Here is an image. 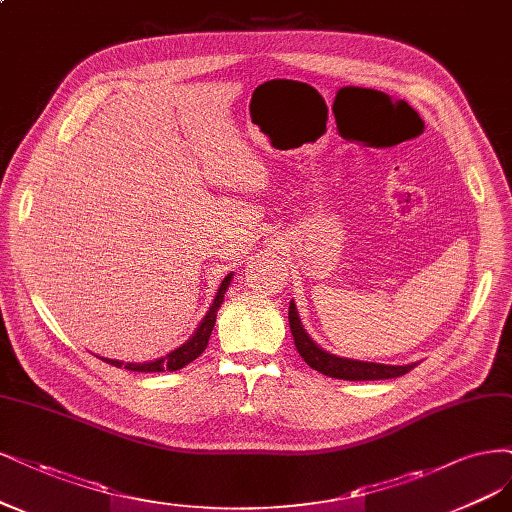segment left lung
Masks as SVG:
<instances>
[{"label":"left lung","instance_id":"1","mask_svg":"<svg viewBox=\"0 0 512 512\" xmlns=\"http://www.w3.org/2000/svg\"><path fill=\"white\" fill-rule=\"evenodd\" d=\"M288 320H290V330H292V337H294V345L298 349V354L303 356V360L313 370H320L322 375H328V377H334V379H345V381H375V379L402 377L417 366V364L390 366V364L360 362V360H347V358L332 356V354H328V351L317 347L309 339V334L301 326V320H298L294 303H290Z\"/></svg>","mask_w":512,"mask_h":512}]
</instances>
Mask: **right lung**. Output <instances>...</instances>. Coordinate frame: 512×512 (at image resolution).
Here are the masks:
<instances>
[{
	"instance_id": "obj_1",
	"label": "right lung",
	"mask_w": 512,
	"mask_h": 512,
	"mask_svg": "<svg viewBox=\"0 0 512 512\" xmlns=\"http://www.w3.org/2000/svg\"><path fill=\"white\" fill-rule=\"evenodd\" d=\"M231 277H233V273L224 277L222 286H220V290H218V294H216V298H214V303H211V307H209L207 315L203 317V322H201V326L197 328V332L192 334V337H190L182 347L171 351V354H167L165 358L154 360V362H146V364H122V362H118V360H108V358H101V360L112 364V366H116V368L125 366L127 370H135V373H161V370H180V368H184L186 364H190L192 360H197V358L203 354V351H205V347H207V341H209V337H211V330H214L216 313H218V307H220L222 301H224V292L228 290V286H231Z\"/></svg>"
}]
</instances>
